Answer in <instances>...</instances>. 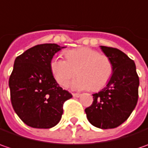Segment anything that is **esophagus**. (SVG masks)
<instances>
[{"label":"esophagus","instance_id":"34e87169","mask_svg":"<svg viewBox=\"0 0 148 148\" xmlns=\"http://www.w3.org/2000/svg\"><path fill=\"white\" fill-rule=\"evenodd\" d=\"M72 95H73V97H76V98H78V97L81 96V95L79 94V93H73Z\"/></svg>","mask_w":148,"mask_h":148}]
</instances>
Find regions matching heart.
I'll return each instance as SVG.
<instances>
[{"label": "heart", "instance_id": "obj_1", "mask_svg": "<svg viewBox=\"0 0 148 148\" xmlns=\"http://www.w3.org/2000/svg\"><path fill=\"white\" fill-rule=\"evenodd\" d=\"M65 56L66 60L53 57L49 62L50 71L60 86H67L77 72L80 77L71 83L74 90L98 91L110 82L114 65L108 56L88 47L67 50Z\"/></svg>", "mask_w": 148, "mask_h": 148}]
</instances>
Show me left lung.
<instances>
[{
    "label": "left lung",
    "instance_id": "8db88e82",
    "mask_svg": "<svg viewBox=\"0 0 148 148\" xmlns=\"http://www.w3.org/2000/svg\"><path fill=\"white\" fill-rule=\"evenodd\" d=\"M114 65L110 82L93 95V103L85 111L89 122L102 129L114 128L125 122L138 99L139 77L134 60L119 49L100 46Z\"/></svg>",
    "mask_w": 148,
    "mask_h": 148
}]
</instances>
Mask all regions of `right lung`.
<instances>
[{"instance_id": "obj_1", "label": "right lung", "mask_w": 148, "mask_h": 148, "mask_svg": "<svg viewBox=\"0 0 148 148\" xmlns=\"http://www.w3.org/2000/svg\"><path fill=\"white\" fill-rule=\"evenodd\" d=\"M65 47L56 43L38 44L18 56L9 79L14 112L28 126L50 128L59 123L63 104L72 95L53 77L49 62Z\"/></svg>"}]
</instances>
